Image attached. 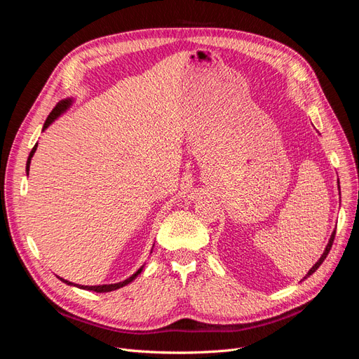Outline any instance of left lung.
Segmentation results:
<instances>
[{
  "mask_svg": "<svg viewBox=\"0 0 359 359\" xmlns=\"http://www.w3.org/2000/svg\"><path fill=\"white\" fill-rule=\"evenodd\" d=\"M339 190H340V182H339ZM334 238H335V231L331 233V236H330V241H328V244H327V247H325V250H323V253H322V256L319 257V260H318V262L316 264H314L313 266H311V269H309V273L306 274V277H304V278H309L313 273H314V271H316L320 265H322V262H323V260L325 259H327V256H328V253H330V250H331V247H332V243H334ZM302 278V280H304Z\"/></svg>",
  "mask_w": 359,
  "mask_h": 359,
  "instance_id": "obj_1",
  "label": "left lung"
}]
</instances>
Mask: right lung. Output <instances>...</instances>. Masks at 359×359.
I'll return each instance as SVG.
<instances>
[{"label":"right lung","instance_id":"add662e5","mask_svg":"<svg viewBox=\"0 0 359 359\" xmlns=\"http://www.w3.org/2000/svg\"><path fill=\"white\" fill-rule=\"evenodd\" d=\"M73 99H64V100H61L55 107H53V111L48 115V118H46V121H45V124H43V130L41 132H45V130L52 124V123H55L57 119L66 112V111H69L70 109V106L73 104ZM37 145L39 144H36L34 145V148L31 149V153H29V156H28V160H27V168H25V172H27V175H28V172H29V165H31V158H32V156H34V153H36V149H37ZM154 247V245H153ZM144 266L145 265H142L140 266L136 273L133 274V276H130L128 278H126L124 281H119V283H112V285H99V286H83V285H76V283H72V281H69V280H64V278H61V277H58L62 283H66V285H69V286H76V287H79V289H85V290H93V292H99V293H103V292H112V290H116V289H119V287H123V286H127L128 283H132V281L142 273V269H144Z\"/></svg>","mask_w":359,"mask_h":359}]
</instances>
